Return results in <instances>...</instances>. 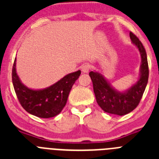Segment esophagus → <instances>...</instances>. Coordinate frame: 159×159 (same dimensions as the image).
I'll use <instances>...</instances> for the list:
<instances>
[{"label":"esophagus","instance_id":"1","mask_svg":"<svg viewBox=\"0 0 159 159\" xmlns=\"http://www.w3.org/2000/svg\"><path fill=\"white\" fill-rule=\"evenodd\" d=\"M89 70H90V67L89 65H88V64L83 65L82 67H81V71H82L84 73H88Z\"/></svg>","mask_w":159,"mask_h":159}]
</instances>
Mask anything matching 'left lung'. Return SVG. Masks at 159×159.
Here are the masks:
<instances>
[{
  "instance_id": "1",
  "label": "left lung",
  "mask_w": 159,
  "mask_h": 159,
  "mask_svg": "<svg viewBox=\"0 0 159 159\" xmlns=\"http://www.w3.org/2000/svg\"><path fill=\"white\" fill-rule=\"evenodd\" d=\"M130 38L141 57L139 79L130 88L124 91H119L99 71H92L89 73L97 103L107 113L124 116L131 112L139 103L147 85L149 69L147 52L143 43L135 35L130 32Z\"/></svg>"
}]
</instances>
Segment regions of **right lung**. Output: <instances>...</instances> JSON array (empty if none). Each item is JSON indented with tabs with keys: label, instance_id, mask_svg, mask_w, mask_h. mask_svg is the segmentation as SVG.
I'll list each match as a JSON object with an SVG mask.
<instances>
[{
	"label": "right lung",
	"instance_id": "1",
	"mask_svg": "<svg viewBox=\"0 0 159 159\" xmlns=\"http://www.w3.org/2000/svg\"><path fill=\"white\" fill-rule=\"evenodd\" d=\"M16 59L12 67V84L23 108L31 115L43 119L57 116L67 103L73 84L80 75L81 71L64 75L51 86L42 89H32L21 82L16 73Z\"/></svg>",
	"mask_w": 159,
	"mask_h": 159
}]
</instances>
